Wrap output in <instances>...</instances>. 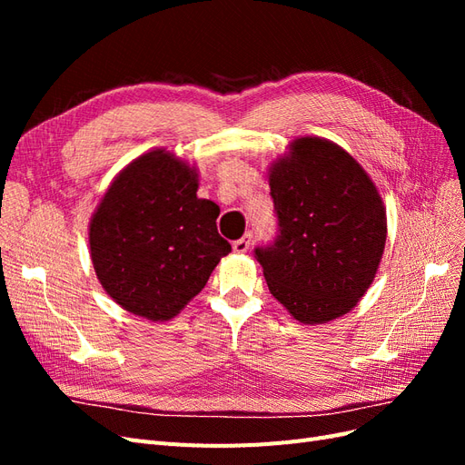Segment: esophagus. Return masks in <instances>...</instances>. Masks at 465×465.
Masks as SVG:
<instances>
[{
	"label": "esophagus",
	"instance_id": "obj_1",
	"mask_svg": "<svg viewBox=\"0 0 465 465\" xmlns=\"http://www.w3.org/2000/svg\"><path fill=\"white\" fill-rule=\"evenodd\" d=\"M250 244H252V234L246 232L242 238H238V241L232 242V250L236 254H244V252L250 248Z\"/></svg>",
	"mask_w": 465,
	"mask_h": 465
}]
</instances>
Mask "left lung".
<instances>
[{
  "mask_svg": "<svg viewBox=\"0 0 465 465\" xmlns=\"http://www.w3.org/2000/svg\"><path fill=\"white\" fill-rule=\"evenodd\" d=\"M279 236L256 256L273 297L301 323L353 311L382 262L388 219L353 154L330 139L294 137L267 171Z\"/></svg>",
  "mask_w": 465,
  "mask_h": 465,
  "instance_id": "obj_1",
  "label": "left lung"
}]
</instances>
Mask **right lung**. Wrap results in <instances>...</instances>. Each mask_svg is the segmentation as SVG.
<instances>
[{
	"label": "right lung",
	"instance_id": "1",
	"mask_svg": "<svg viewBox=\"0 0 465 465\" xmlns=\"http://www.w3.org/2000/svg\"><path fill=\"white\" fill-rule=\"evenodd\" d=\"M200 171L164 147L139 154L110 182L89 223L98 283L124 311L166 322L205 287L231 244L219 205L198 198Z\"/></svg>",
	"mask_w": 465,
	"mask_h": 465
}]
</instances>
